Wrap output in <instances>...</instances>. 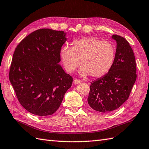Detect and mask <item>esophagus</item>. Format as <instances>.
Returning a JSON list of instances; mask_svg holds the SVG:
<instances>
[{"label":"esophagus","instance_id":"obj_1","mask_svg":"<svg viewBox=\"0 0 149 149\" xmlns=\"http://www.w3.org/2000/svg\"><path fill=\"white\" fill-rule=\"evenodd\" d=\"M73 82H74V84H80L81 81L80 80H77V79H75V80H74Z\"/></svg>","mask_w":149,"mask_h":149}]
</instances>
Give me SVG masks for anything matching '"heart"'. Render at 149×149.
Instances as JSON below:
<instances>
[{"label": "heart", "instance_id": "1", "mask_svg": "<svg viewBox=\"0 0 149 149\" xmlns=\"http://www.w3.org/2000/svg\"><path fill=\"white\" fill-rule=\"evenodd\" d=\"M115 46L110 42L97 37H85L73 41L71 47H62L60 55L65 69L74 72L80 64V74L92 78L103 77L113 64L115 58Z\"/></svg>", "mask_w": 149, "mask_h": 149}]
</instances>
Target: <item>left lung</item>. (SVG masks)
<instances>
[{"label":"left lung","mask_w":149,"mask_h":149,"mask_svg":"<svg viewBox=\"0 0 149 149\" xmlns=\"http://www.w3.org/2000/svg\"><path fill=\"white\" fill-rule=\"evenodd\" d=\"M117 42L112 67L103 77L91 83L87 101L94 110L108 113L123 104L136 80L134 54L130 43L120 36L113 35Z\"/></svg>","instance_id":"8db88e82"}]
</instances>
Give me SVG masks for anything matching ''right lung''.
<instances>
[{"label":"right lung","instance_id":"obj_1","mask_svg":"<svg viewBox=\"0 0 149 149\" xmlns=\"http://www.w3.org/2000/svg\"><path fill=\"white\" fill-rule=\"evenodd\" d=\"M66 40L64 31L41 29L16 47L9 80L19 103L30 113L38 116L54 113L71 87L72 77L58 64Z\"/></svg>","mask_w":149,"mask_h":149}]
</instances>
